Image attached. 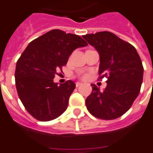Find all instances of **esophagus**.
Returning a JSON list of instances; mask_svg holds the SVG:
<instances>
[{"label":"esophagus","mask_w":153,"mask_h":153,"mask_svg":"<svg viewBox=\"0 0 153 153\" xmlns=\"http://www.w3.org/2000/svg\"><path fill=\"white\" fill-rule=\"evenodd\" d=\"M81 84H82V83H81V82H76V86L79 87L80 85H81Z\"/></svg>","instance_id":"1"}]
</instances>
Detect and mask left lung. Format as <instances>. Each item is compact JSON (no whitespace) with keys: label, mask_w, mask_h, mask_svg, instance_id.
I'll use <instances>...</instances> for the list:
<instances>
[{"label":"left lung","mask_w":153,"mask_h":153,"mask_svg":"<svg viewBox=\"0 0 153 153\" xmlns=\"http://www.w3.org/2000/svg\"><path fill=\"white\" fill-rule=\"evenodd\" d=\"M100 55V79L107 76V87L100 91L91 84L92 91L86 99L88 111L96 118H119L138 96L143 80L142 62L136 49L109 31L83 36Z\"/></svg>","instance_id":"1"}]
</instances>
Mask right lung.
I'll return each mask as SVG.
<instances>
[{"label": "right lung", "instance_id": "add662e5", "mask_svg": "<svg viewBox=\"0 0 153 153\" xmlns=\"http://www.w3.org/2000/svg\"><path fill=\"white\" fill-rule=\"evenodd\" d=\"M87 46L79 35L59 29L28 44L16 62L15 80L22 103L34 118L47 122L65 111L76 84L72 80L54 83V75L67 64L74 50Z\"/></svg>", "mask_w": 153, "mask_h": 153}]
</instances>
